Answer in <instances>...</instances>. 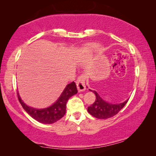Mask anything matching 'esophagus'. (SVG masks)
Here are the masks:
<instances>
[{
	"instance_id": "obj_1",
	"label": "esophagus",
	"mask_w": 156,
	"mask_h": 156,
	"mask_svg": "<svg viewBox=\"0 0 156 156\" xmlns=\"http://www.w3.org/2000/svg\"><path fill=\"white\" fill-rule=\"evenodd\" d=\"M85 77L84 76H80L78 78L76 82L77 85V88H78V92H82L86 90V82H85Z\"/></svg>"
}]
</instances>
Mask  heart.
Instances as JSON below:
<instances>
[{
    "mask_svg": "<svg viewBox=\"0 0 156 156\" xmlns=\"http://www.w3.org/2000/svg\"><path fill=\"white\" fill-rule=\"evenodd\" d=\"M96 47H97L96 45H94V44H93V45H90V48H92V49H95V48H96Z\"/></svg>",
    "mask_w": 156,
    "mask_h": 156,
    "instance_id": "b5f03b06",
    "label": "heart"
}]
</instances>
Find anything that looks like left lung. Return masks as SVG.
Returning a JSON list of instances; mask_svg holds the SVG:
<instances>
[{"mask_svg":"<svg viewBox=\"0 0 156 156\" xmlns=\"http://www.w3.org/2000/svg\"><path fill=\"white\" fill-rule=\"evenodd\" d=\"M89 90H91L90 89ZM91 91L95 95V101L92 105L88 107V112L93 117L99 119H107L115 115L125 106L128 101V99L123 103L113 104L104 101L95 90Z\"/></svg>","mask_w":156,"mask_h":156,"instance_id":"8db88e82","label":"left lung"}]
</instances>
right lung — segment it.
<instances>
[{
  "instance_id": "1",
  "label": "right lung",
  "mask_w": 156,
  "mask_h": 156,
  "mask_svg": "<svg viewBox=\"0 0 156 156\" xmlns=\"http://www.w3.org/2000/svg\"><path fill=\"white\" fill-rule=\"evenodd\" d=\"M77 93H78V90H77L75 82L70 83L66 86L61 95L53 105L45 108L41 109L35 108L27 105L20 98L18 92V98L23 109L33 119L41 123L52 124L55 123L63 117L66 114V104H67L68 99L73 95L76 94Z\"/></svg>"
}]
</instances>
